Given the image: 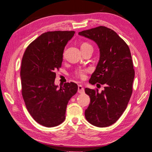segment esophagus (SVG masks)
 <instances>
[{
    "instance_id": "34e87169",
    "label": "esophagus",
    "mask_w": 152,
    "mask_h": 152,
    "mask_svg": "<svg viewBox=\"0 0 152 152\" xmlns=\"http://www.w3.org/2000/svg\"><path fill=\"white\" fill-rule=\"evenodd\" d=\"M78 92L80 94H82L84 92V89L83 88V86H82V85H81V84H79V85L78 86Z\"/></svg>"
}]
</instances>
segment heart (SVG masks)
Here are the masks:
<instances>
[{
	"label": "heart",
	"instance_id": "1",
	"mask_svg": "<svg viewBox=\"0 0 152 152\" xmlns=\"http://www.w3.org/2000/svg\"><path fill=\"white\" fill-rule=\"evenodd\" d=\"M88 47H92V46L89 44L88 43H83L81 44V50H84V49H86ZM88 70L87 69H83V68H78L75 71V76L78 77V78L83 80L86 78V74L88 72Z\"/></svg>",
	"mask_w": 152,
	"mask_h": 152
}]
</instances>
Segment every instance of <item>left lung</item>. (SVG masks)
Segmentation results:
<instances>
[{
	"label": "left lung",
	"instance_id": "1",
	"mask_svg": "<svg viewBox=\"0 0 152 152\" xmlns=\"http://www.w3.org/2000/svg\"><path fill=\"white\" fill-rule=\"evenodd\" d=\"M78 34L94 41L99 46L100 60L89 82L104 86L101 92L97 88H85L91 99L85 117L96 127H108L121 117L132 94L135 70L129 48L116 32L104 26Z\"/></svg>",
	"mask_w": 152,
	"mask_h": 152
}]
</instances>
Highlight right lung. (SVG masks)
<instances>
[{"label":"right lung","instance_id":"right-lung-1","mask_svg":"<svg viewBox=\"0 0 152 152\" xmlns=\"http://www.w3.org/2000/svg\"><path fill=\"white\" fill-rule=\"evenodd\" d=\"M74 31L43 33L27 46L22 58L20 75L25 106L36 122L53 127L66 119L70 98L78 91L74 82L54 85L55 70L61 67L63 52Z\"/></svg>","mask_w":152,"mask_h":152}]
</instances>
